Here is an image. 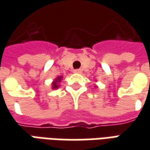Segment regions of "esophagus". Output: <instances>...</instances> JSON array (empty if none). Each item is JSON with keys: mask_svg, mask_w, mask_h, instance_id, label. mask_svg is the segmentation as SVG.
I'll return each mask as SVG.
<instances>
[{"mask_svg": "<svg viewBox=\"0 0 150 150\" xmlns=\"http://www.w3.org/2000/svg\"><path fill=\"white\" fill-rule=\"evenodd\" d=\"M74 72H75V73H77V74H79V73L82 72V70H80V69H76V70H74Z\"/></svg>", "mask_w": 150, "mask_h": 150, "instance_id": "esophagus-1", "label": "esophagus"}]
</instances>
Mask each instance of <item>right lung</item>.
<instances>
[{
	"label": "right lung",
	"instance_id": "1",
	"mask_svg": "<svg viewBox=\"0 0 150 150\" xmlns=\"http://www.w3.org/2000/svg\"><path fill=\"white\" fill-rule=\"evenodd\" d=\"M62 79V76H58V77H57V78L53 81V83H52V84H53V87H52V88H53V89H56V88H57L60 86L59 84H58V83L61 82Z\"/></svg>",
	"mask_w": 150,
	"mask_h": 150
}]
</instances>
